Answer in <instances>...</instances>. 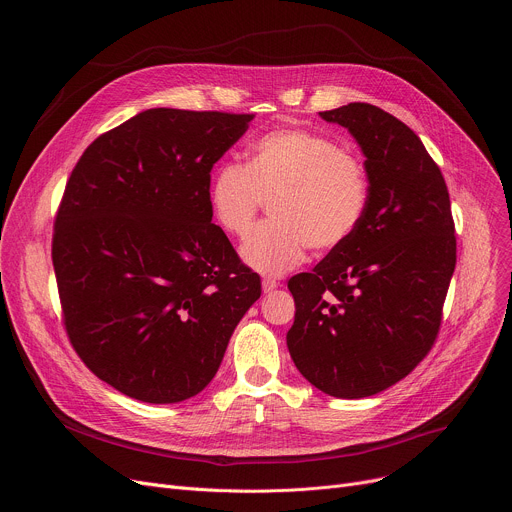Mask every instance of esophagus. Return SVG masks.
<instances>
[{
	"label": "esophagus",
	"mask_w": 512,
	"mask_h": 512,
	"mask_svg": "<svg viewBox=\"0 0 512 512\" xmlns=\"http://www.w3.org/2000/svg\"><path fill=\"white\" fill-rule=\"evenodd\" d=\"M277 285H279V283H277L275 279H269V277H267V279H263V281H261V287H263V294H271V291H273V289H277Z\"/></svg>",
	"instance_id": "1"
}]
</instances>
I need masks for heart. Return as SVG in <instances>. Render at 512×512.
Here are the masks:
<instances>
[{"label":"heart","mask_w":512,"mask_h":512,"mask_svg":"<svg viewBox=\"0 0 512 512\" xmlns=\"http://www.w3.org/2000/svg\"><path fill=\"white\" fill-rule=\"evenodd\" d=\"M364 162L306 129H277L247 150L245 164H223L208 186V210L218 229L245 237L263 200L271 221L241 245V259L257 273L279 277L296 269L308 247L344 245L369 208Z\"/></svg>","instance_id":"heart-1"}]
</instances>
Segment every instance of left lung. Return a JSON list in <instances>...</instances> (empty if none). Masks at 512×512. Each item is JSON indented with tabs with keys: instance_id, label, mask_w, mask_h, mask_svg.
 Segmentation results:
<instances>
[{
	"instance_id": "left-lung-1",
	"label": "left lung",
	"mask_w": 512,
	"mask_h": 512,
	"mask_svg": "<svg viewBox=\"0 0 512 512\" xmlns=\"http://www.w3.org/2000/svg\"><path fill=\"white\" fill-rule=\"evenodd\" d=\"M320 117L356 139L371 196L356 233L289 279L287 348L316 389L360 399L407 377L429 352L456 267L454 218L440 168L403 121L369 103Z\"/></svg>"
}]
</instances>
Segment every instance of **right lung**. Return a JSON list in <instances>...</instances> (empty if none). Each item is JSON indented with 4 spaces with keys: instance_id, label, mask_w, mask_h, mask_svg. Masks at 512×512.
<instances>
[{
    "instance_id": "obj_1",
    "label": "right lung",
    "mask_w": 512,
    "mask_h": 512,
    "mask_svg": "<svg viewBox=\"0 0 512 512\" xmlns=\"http://www.w3.org/2000/svg\"><path fill=\"white\" fill-rule=\"evenodd\" d=\"M251 119L141 111L68 178L52 239L64 326L87 367L131 399L198 395L261 296L208 210L210 170Z\"/></svg>"
}]
</instances>
